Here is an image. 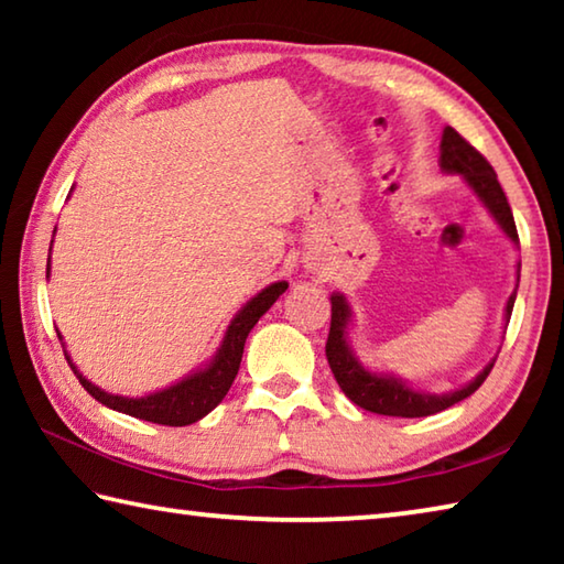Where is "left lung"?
<instances>
[{"instance_id":"left-lung-1","label":"left lung","mask_w":564,"mask_h":564,"mask_svg":"<svg viewBox=\"0 0 564 564\" xmlns=\"http://www.w3.org/2000/svg\"><path fill=\"white\" fill-rule=\"evenodd\" d=\"M441 169L447 174H463L480 202L488 206V212L495 216V221L508 234L514 243H520L518 228H514L512 208L508 204V196L498 181V174L490 166V161L485 159L480 151H477L470 141H465L460 133L453 127H445L443 141H441ZM518 281H520V265H518ZM518 289L510 295L508 308H505V321L512 316V305ZM348 303L340 293L330 295V330L326 340V358L328 366L336 376L338 386L343 393H346L352 403L360 405L362 410H370V413L378 415H393V417H425L435 415L441 410L460 403L467 395H473L477 388L485 383V378L490 376L495 360L485 366V370L477 376L473 383L463 386L460 390H453V393L443 395H425L417 393V390L408 388L403 380L390 378V376H376L360 366L348 348Z\"/></svg>"}]
</instances>
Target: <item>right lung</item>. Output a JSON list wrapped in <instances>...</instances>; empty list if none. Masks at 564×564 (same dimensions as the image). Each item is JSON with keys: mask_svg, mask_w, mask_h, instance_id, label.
Instances as JSON below:
<instances>
[{"mask_svg": "<svg viewBox=\"0 0 564 564\" xmlns=\"http://www.w3.org/2000/svg\"><path fill=\"white\" fill-rule=\"evenodd\" d=\"M285 289H289V283L285 281L271 283L269 289H263L259 295H256V299L248 301L243 305V311L238 313V316L231 321V326H228L221 348H218L216 358L212 360V366L198 370V373H194V376L184 378L176 386L159 390V393H154V395L121 398V395L104 393L101 388L91 386L89 380L84 378L74 366H72V370H74V376L79 378L84 390H87L94 400H99L101 405L119 410V413H127L131 417L149 420V423L171 425V427L191 425V423H196V420H202L204 415L212 413V410L221 403L238 373V366H241V356H243L248 333H251V328L259 323V318L271 308L275 299H279ZM66 360H69V356H66Z\"/></svg>", "mask_w": 564, "mask_h": 564, "instance_id": "add662e5", "label": "right lung"}]
</instances>
